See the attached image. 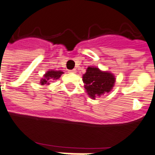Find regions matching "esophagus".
I'll list each match as a JSON object with an SVG mask.
<instances>
[{"instance_id": "1", "label": "esophagus", "mask_w": 155, "mask_h": 155, "mask_svg": "<svg viewBox=\"0 0 155 155\" xmlns=\"http://www.w3.org/2000/svg\"><path fill=\"white\" fill-rule=\"evenodd\" d=\"M69 73H72V74H74V73H76V70H75V69H74V70H69Z\"/></svg>"}]
</instances>
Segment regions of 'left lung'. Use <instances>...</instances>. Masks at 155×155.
<instances>
[{
    "label": "left lung",
    "mask_w": 155,
    "mask_h": 155,
    "mask_svg": "<svg viewBox=\"0 0 155 155\" xmlns=\"http://www.w3.org/2000/svg\"><path fill=\"white\" fill-rule=\"evenodd\" d=\"M82 81L86 93L92 99L109 93L114 86L116 78L112 73L101 71L99 68L89 66L83 74Z\"/></svg>",
    "instance_id": "obj_1"
}]
</instances>
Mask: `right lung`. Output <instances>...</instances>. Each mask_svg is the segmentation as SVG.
I'll return each mask as SVG.
<instances>
[{"label":"right lung","mask_w":155,"mask_h":155,"mask_svg":"<svg viewBox=\"0 0 155 155\" xmlns=\"http://www.w3.org/2000/svg\"><path fill=\"white\" fill-rule=\"evenodd\" d=\"M63 74L61 70H49L43 75V78L42 80H40L41 85H50L51 81L54 80H57L61 77V75Z\"/></svg>","instance_id":"add662e5"}]
</instances>
